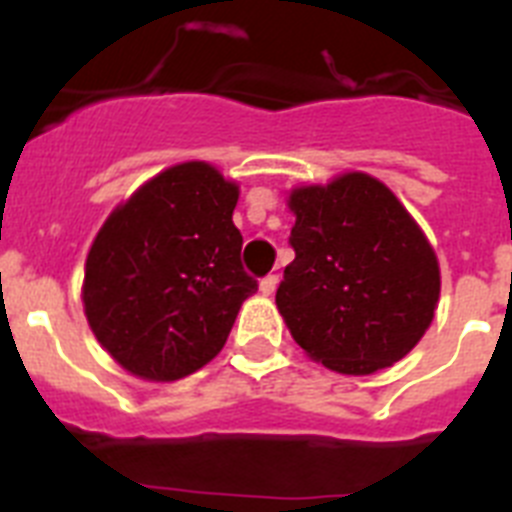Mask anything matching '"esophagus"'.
Listing matches in <instances>:
<instances>
[{
    "label": "esophagus",
    "mask_w": 512,
    "mask_h": 512,
    "mask_svg": "<svg viewBox=\"0 0 512 512\" xmlns=\"http://www.w3.org/2000/svg\"><path fill=\"white\" fill-rule=\"evenodd\" d=\"M277 284H279L277 274H269V277L261 279V284H259L261 295H274V289H277Z\"/></svg>",
    "instance_id": "esophagus-1"
}]
</instances>
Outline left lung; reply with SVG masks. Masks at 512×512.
Segmentation results:
<instances>
[{"mask_svg": "<svg viewBox=\"0 0 512 512\" xmlns=\"http://www.w3.org/2000/svg\"><path fill=\"white\" fill-rule=\"evenodd\" d=\"M295 261L277 289L297 346L338 374L405 359L433 323L441 269L433 246L387 184L346 171L287 197Z\"/></svg>", "mask_w": 512, "mask_h": 512, "instance_id": "1", "label": "left lung"}]
</instances>
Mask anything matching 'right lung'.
Listing matches in <instances>:
<instances>
[{
    "instance_id": "right-lung-1",
    "label": "right lung",
    "mask_w": 512,
    "mask_h": 512,
    "mask_svg": "<svg viewBox=\"0 0 512 512\" xmlns=\"http://www.w3.org/2000/svg\"><path fill=\"white\" fill-rule=\"evenodd\" d=\"M238 184L207 161L164 169L104 220L81 300L102 348L133 377L176 382L223 351L259 289L241 266Z\"/></svg>"
}]
</instances>
